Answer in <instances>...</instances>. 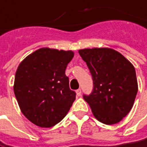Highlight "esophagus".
<instances>
[{
  "label": "esophagus",
  "mask_w": 147,
  "mask_h": 147,
  "mask_svg": "<svg viewBox=\"0 0 147 147\" xmlns=\"http://www.w3.org/2000/svg\"><path fill=\"white\" fill-rule=\"evenodd\" d=\"M76 95H77L78 96H81V89L80 88H79L76 90Z\"/></svg>",
  "instance_id": "obj_1"
}]
</instances>
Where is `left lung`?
Returning a JSON list of instances; mask_svg holds the SVG:
<instances>
[{"mask_svg": "<svg viewBox=\"0 0 147 147\" xmlns=\"http://www.w3.org/2000/svg\"><path fill=\"white\" fill-rule=\"evenodd\" d=\"M79 54L93 80L92 93L83 97L99 121L118 123L132 109L138 92L134 67L111 48L82 49Z\"/></svg>", "mask_w": 147, "mask_h": 147, "instance_id": "obj_1", "label": "left lung"}]
</instances>
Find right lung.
Listing matches in <instances>:
<instances>
[{
  "label": "right lung",
  "mask_w": 147,
  "mask_h": 147,
  "mask_svg": "<svg viewBox=\"0 0 147 147\" xmlns=\"http://www.w3.org/2000/svg\"><path fill=\"white\" fill-rule=\"evenodd\" d=\"M73 51L40 48L21 62L15 74V96L24 116L39 127L63 119L76 100L65 75Z\"/></svg>",
  "instance_id": "1"
}]
</instances>
